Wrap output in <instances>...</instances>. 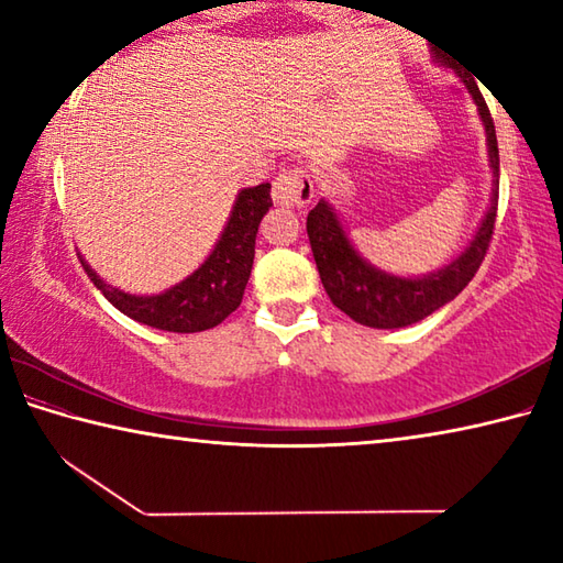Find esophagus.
Returning <instances> with one entry per match:
<instances>
[{"instance_id": "1", "label": "esophagus", "mask_w": 563, "mask_h": 563, "mask_svg": "<svg viewBox=\"0 0 563 563\" xmlns=\"http://www.w3.org/2000/svg\"><path fill=\"white\" fill-rule=\"evenodd\" d=\"M312 198H316V184L308 170L302 168H290L275 178L273 184V201L285 208H295V211H302Z\"/></svg>"}]
</instances>
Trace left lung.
<instances>
[{
  "label": "left lung",
  "mask_w": 563,
  "mask_h": 563,
  "mask_svg": "<svg viewBox=\"0 0 563 563\" xmlns=\"http://www.w3.org/2000/svg\"><path fill=\"white\" fill-rule=\"evenodd\" d=\"M434 62L442 66H454L444 59L440 52H434ZM462 79V74L456 71ZM472 99L479 109V119L487 133V154L492 166V198L489 208L484 213L479 228L464 251L456 255L444 268L417 275V278H402V275L387 273L375 268L355 251L350 238L342 228L340 218L325 198L308 213V238L316 258L320 280L325 285V292L335 308L350 316L360 325L377 328V330H395L407 328L415 322L432 316L442 305L454 300L470 280L487 255L492 241L494 221H497V201H499V148H497V131H494L492 113L484 103V97L476 89L474 79H466Z\"/></svg>",
  "instance_id": "1"
}]
</instances>
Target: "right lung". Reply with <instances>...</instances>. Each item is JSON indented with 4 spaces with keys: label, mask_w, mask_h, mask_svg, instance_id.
<instances>
[{
    "label": "right lung",
    "mask_w": 563,
    "mask_h": 563,
    "mask_svg": "<svg viewBox=\"0 0 563 563\" xmlns=\"http://www.w3.org/2000/svg\"><path fill=\"white\" fill-rule=\"evenodd\" d=\"M271 206V184L243 188L235 196L233 211L211 255L188 278L156 295H133L113 288L81 255L79 258L103 298L131 320L166 332L211 330L221 325L243 300L255 258V235Z\"/></svg>",
    "instance_id": "right-lung-1"
}]
</instances>
